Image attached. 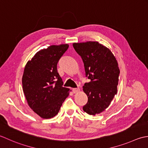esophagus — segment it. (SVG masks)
Segmentation results:
<instances>
[{"mask_svg": "<svg viewBox=\"0 0 148 148\" xmlns=\"http://www.w3.org/2000/svg\"><path fill=\"white\" fill-rule=\"evenodd\" d=\"M80 89L79 88H74V89H73V93H77V92H80Z\"/></svg>", "mask_w": 148, "mask_h": 148, "instance_id": "obj_1", "label": "esophagus"}]
</instances>
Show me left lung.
Instances as JSON below:
<instances>
[{
  "instance_id": "obj_1",
  "label": "left lung",
  "mask_w": 148,
  "mask_h": 148,
  "mask_svg": "<svg viewBox=\"0 0 148 148\" xmlns=\"http://www.w3.org/2000/svg\"><path fill=\"white\" fill-rule=\"evenodd\" d=\"M73 46L82 57L86 77L90 79L83 86L88 97L83 110L89 115L99 114L117 94L120 73L117 61L109 49L97 41L74 43Z\"/></svg>"
}]
</instances>
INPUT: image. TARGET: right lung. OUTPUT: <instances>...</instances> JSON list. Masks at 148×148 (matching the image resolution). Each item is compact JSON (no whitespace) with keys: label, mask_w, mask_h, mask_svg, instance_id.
<instances>
[{"label":"right lung","mask_w":148,"mask_h":148,"mask_svg":"<svg viewBox=\"0 0 148 148\" xmlns=\"http://www.w3.org/2000/svg\"><path fill=\"white\" fill-rule=\"evenodd\" d=\"M68 47V44L51 45L38 51L24 68L23 93L30 108L43 119L56 116L69 95L70 89L62 87L57 69Z\"/></svg>","instance_id":"1"}]
</instances>
